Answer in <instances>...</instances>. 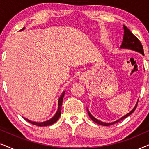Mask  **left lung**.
<instances>
[{
    "instance_id": "obj_1",
    "label": "left lung",
    "mask_w": 149,
    "mask_h": 149,
    "mask_svg": "<svg viewBox=\"0 0 149 149\" xmlns=\"http://www.w3.org/2000/svg\"><path fill=\"white\" fill-rule=\"evenodd\" d=\"M123 29H124L123 39V41H122L121 48V49H128L136 51V52H139L144 56L143 47H142L141 42H140V40H138V38L136 37L135 35H134V34L132 33V32L130 31V30L128 29V28L126 27L125 26H124V25H123ZM137 105H138V102L136 103L135 107H134V109H132L129 113H127V115H125V116H123V117H122L121 119H119L117 120V121L113 122V123H104V122L99 121V120L95 119V118L93 117V116L91 115V114L89 113L88 109H87V113H88V114H89V117H90L91 120L94 121L95 123H96L97 124H99V125H101L109 126V125H113V124L117 123V122L120 121L121 120L125 119V118L127 117L128 116H130V115H131V114L134 113V111H135L136 107H137Z\"/></svg>"
}]
</instances>
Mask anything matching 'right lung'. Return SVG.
Here are the masks:
<instances>
[{"label":"right lung","mask_w":149,"mask_h":149,"mask_svg":"<svg viewBox=\"0 0 149 149\" xmlns=\"http://www.w3.org/2000/svg\"><path fill=\"white\" fill-rule=\"evenodd\" d=\"M24 28H23L22 29L20 30V31H22V30H24ZM64 93H65V91L64 92L62 93V94L61 95V96L60 97V98H59V100H58V111H57L56 115H55L54 117H53L52 119L48 120V121H44V122H41V123H38V122H34V121H30V120L28 119H26V118L24 117V119L26 120V121L29 122V123L33 124V125H37V126H40V127H42V126H48V125H52V124H54V123H56V122L58 121L59 118L60 117V115H61V110H62V101H63V98H64Z\"/></svg>","instance_id":"obj_1"}]
</instances>
